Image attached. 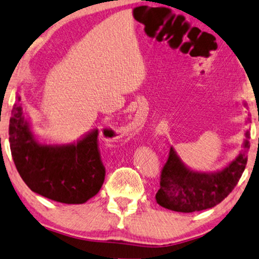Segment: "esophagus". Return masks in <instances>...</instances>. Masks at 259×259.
Here are the masks:
<instances>
[{
    "label": "esophagus",
    "instance_id": "1",
    "mask_svg": "<svg viewBox=\"0 0 259 259\" xmlns=\"http://www.w3.org/2000/svg\"><path fill=\"white\" fill-rule=\"evenodd\" d=\"M131 125H133V128H137V123H136V121H134L133 123H131Z\"/></svg>",
    "mask_w": 259,
    "mask_h": 259
}]
</instances>
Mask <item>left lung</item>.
<instances>
[{
	"mask_svg": "<svg viewBox=\"0 0 259 259\" xmlns=\"http://www.w3.org/2000/svg\"><path fill=\"white\" fill-rule=\"evenodd\" d=\"M247 107V104L244 102ZM250 118H247V123ZM242 150L221 169L198 171L184 163L173 146L161 171L160 189L155 200L168 210L190 213L211 208L231 194L239 182L248 161L249 130L245 131Z\"/></svg>",
	"mask_w": 259,
	"mask_h": 259,
	"instance_id": "1",
	"label": "left lung"
}]
</instances>
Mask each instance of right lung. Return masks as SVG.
I'll return each instance as SVG.
<instances>
[{
  "mask_svg": "<svg viewBox=\"0 0 259 259\" xmlns=\"http://www.w3.org/2000/svg\"><path fill=\"white\" fill-rule=\"evenodd\" d=\"M31 128L18 93L11 110L10 150L20 178L32 191L64 204H83L99 192L106 171L98 129L69 144H47Z\"/></svg>",
  "mask_w": 259,
  "mask_h": 259,
  "instance_id": "obj_1",
  "label": "right lung"
}]
</instances>
